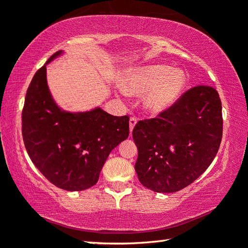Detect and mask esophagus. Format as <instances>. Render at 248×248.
Instances as JSON below:
<instances>
[{
	"label": "esophagus",
	"mask_w": 248,
	"mask_h": 248,
	"mask_svg": "<svg viewBox=\"0 0 248 248\" xmlns=\"http://www.w3.org/2000/svg\"><path fill=\"white\" fill-rule=\"evenodd\" d=\"M136 124H137V118H136V117H131V118H130V120H129L130 133L132 132V130H133V128H134V125H136Z\"/></svg>",
	"instance_id": "esophagus-1"
}]
</instances>
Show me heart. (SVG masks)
<instances>
[{"mask_svg":"<svg viewBox=\"0 0 248 248\" xmlns=\"http://www.w3.org/2000/svg\"><path fill=\"white\" fill-rule=\"evenodd\" d=\"M186 85L183 71L171 70L163 64L146 65L131 70L123 78L125 93L144 96L143 104L149 111L158 114L169 109L182 95Z\"/></svg>","mask_w":248,"mask_h":248,"instance_id":"heart-1","label":"heart"}]
</instances>
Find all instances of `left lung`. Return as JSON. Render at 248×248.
<instances>
[{
	"mask_svg": "<svg viewBox=\"0 0 248 248\" xmlns=\"http://www.w3.org/2000/svg\"><path fill=\"white\" fill-rule=\"evenodd\" d=\"M222 131L217 92L207 85L191 87L157 117L134 125V169L140 183L155 192L182 190L211 164Z\"/></svg>",
	"mask_w": 248,
	"mask_h": 248,
	"instance_id": "left-lung-1",
	"label": "left lung"
}]
</instances>
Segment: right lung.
I'll use <instances>...</instances> for the list:
<instances>
[{
	"mask_svg": "<svg viewBox=\"0 0 248 248\" xmlns=\"http://www.w3.org/2000/svg\"><path fill=\"white\" fill-rule=\"evenodd\" d=\"M29 84L22 133L31 162L61 189L78 191L97 183L109 153L129 136V116H111L99 107L85 112L61 110L47 85L46 65Z\"/></svg>",
	"mask_w": 248,
	"mask_h": 248,
	"instance_id": "right-lung-1",
	"label": "right lung"
}]
</instances>
